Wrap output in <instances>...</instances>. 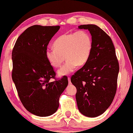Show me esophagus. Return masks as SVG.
Listing matches in <instances>:
<instances>
[{
    "label": "esophagus",
    "mask_w": 133,
    "mask_h": 133,
    "mask_svg": "<svg viewBox=\"0 0 133 133\" xmlns=\"http://www.w3.org/2000/svg\"><path fill=\"white\" fill-rule=\"evenodd\" d=\"M68 82H69V84L71 83V82H70V77H68Z\"/></svg>",
    "instance_id": "1"
}]
</instances>
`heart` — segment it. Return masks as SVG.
Returning <instances> with one entry per match:
<instances>
[{"mask_svg":"<svg viewBox=\"0 0 133 133\" xmlns=\"http://www.w3.org/2000/svg\"><path fill=\"white\" fill-rule=\"evenodd\" d=\"M54 48L45 50L47 61L54 68L61 65L65 59L67 61L58 70L59 76L69 74L78 66L85 65L88 61L93 42L90 34L85 31L64 34L55 40Z\"/></svg>","mask_w":133,"mask_h":133,"instance_id":"heart-1","label":"heart"}]
</instances>
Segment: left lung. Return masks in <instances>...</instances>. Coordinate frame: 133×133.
Instances as JSON below:
<instances>
[{"label":"left lung","mask_w":133,"mask_h":133,"mask_svg":"<svg viewBox=\"0 0 133 133\" xmlns=\"http://www.w3.org/2000/svg\"><path fill=\"white\" fill-rule=\"evenodd\" d=\"M91 35L93 48L88 61L71 77L77 88L75 95L80 113L96 117L104 113L113 101L117 87L119 64L112 39L95 24L80 25Z\"/></svg>","instance_id":"8db88e82"}]
</instances>
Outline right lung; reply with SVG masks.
Wrapping results in <instances>:
<instances>
[{"mask_svg":"<svg viewBox=\"0 0 133 133\" xmlns=\"http://www.w3.org/2000/svg\"><path fill=\"white\" fill-rule=\"evenodd\" d=\"M59 26L34 25L19 36L12 51V80L24 107L31 114L47 117L56 112L59 99L68 85V77L54 82L56 73L45 50Z\"/></svg>","mask_w":133,"mask_h":133,"instance_id":"1","label":"right lung"}]
</instances>
